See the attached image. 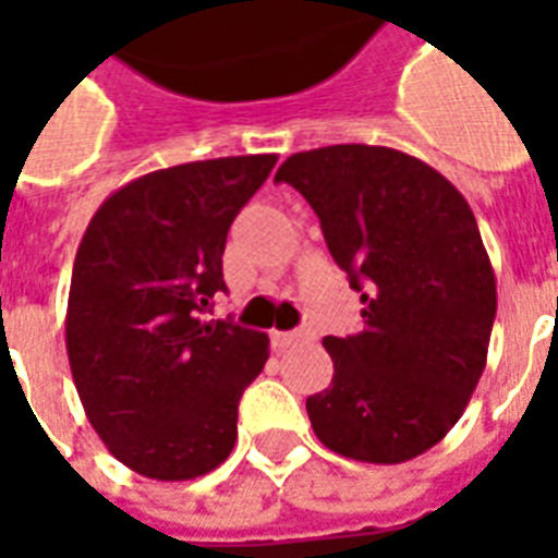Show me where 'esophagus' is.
<instances>
[{"label": "esophagus", "instance_id": "esophagus-1", "mask_svg": "<svg viewBox=\"0 0 558 558\" xmlns=\"http://www.w3.org/2000/svg\"><path fill=\"white\" fill-rule=\"evenodd\" d=\"M304 338H307V331H271V343H275L278 350L295 347V343Z\"/></svg>", "mask_w": 558, "mask_h": 558}]
</instances>
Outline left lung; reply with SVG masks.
Masks as SVG:
<instances>
[{"mask_svg": "<svg viewBox=\"0 0 558 558\" xmlns=\"http://www.w3.org/2000/svg\"><path fill=\"white\" fill-rule=\"evenodd\" d=\"M275 182L311 203L364 304L359 335L323 340L335 376L307 398L314 433L364 463L424 454L466 410L496 319L472 208L424 160L362 143L299 151Z\"/></svg>", "mask_w": 558, "mask_h": 558, "instance_id": "8db88e82", "label": "left lung"}]
</instances>
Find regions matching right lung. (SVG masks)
Listing matches in <instances>:
<instances>
[{
    "label": "right lung",
    "instance_id": "obj_1",
    "mask_svg": "<svg viewBox=\"0 0 558 558\" xmlns=\"http://www.w3.org/2000/svg\"><path fill=\"white\" fill-rule=\"evenodd\" d=\"M278 155L179 163L104 199L77 247L65 347L74 386L116 460L191 481L230 457L242 391L268 338L211 319L223 244Z\"/></svg>",
    "mask_w": 558,
    "mask_h": 558
}]
</instances>
